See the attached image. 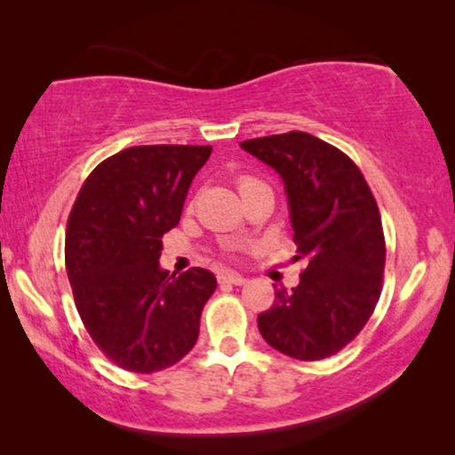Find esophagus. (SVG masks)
<instances>
[{
    "instance_id": "obj_1",
    "label": "esophagus",
    "mask_w": 455,
    "mask_h": 455,
    "mask_svg": "<svg viewBox=\"0 0 455 455\" xmlns=\"http://www.w3.org/2000/svg\"><path fill=\"white\" fill-rule=\"evenodd\" d=\"M248 282L246 277L238 275V273H221L220 283H234V285H244Z\"/></svg>"
}]
</instances>
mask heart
<instances>
[{
	"label": "heart",
	"mask_w": 455,
	"mask_h": 455,
	"mask_svg": "<svg viewBox=\"0 0 455 455\" xmlns=\"http://www.w3.org/2000/svg\"><path fill=\"white\" fill-rule=\"evenodd\" d=\"M252 182H254V180H248V178H246V180H242V182H240V188H242V186H246V184H252Z\"/></svg>",
	"instance_id": "obj_1"
}]
</instances>
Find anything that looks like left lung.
<instances>
[{
    "label": "left lung",
    "mask_w": 455,
    "mask_h": 455,
    "mask_svg": "<svg viewBox=\"0 0 455 455\" xmlns=\"http://www.w3.org/2000/svg\"><path fill=\"white\" fill-rule=\"evenodd\" d=\"M282 178L298 254L296 288H275L259 331L285 356L321 360L339 352L371 319L381 294L385 240L379 207L354 161L308 132L240 142Z\"/></svg>",
    "instance_id": "8db88e82"
}]
</instances>
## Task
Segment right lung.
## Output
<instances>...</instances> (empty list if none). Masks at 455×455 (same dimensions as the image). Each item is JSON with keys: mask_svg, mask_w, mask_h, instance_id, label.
Listing matches in <instances>:
<instances>
[{"mask_svg": "<svg viewBox=\"0 0 455 455\" xmlns=\"http://www.w3.org/2000/svg\"><path fill=\"white\" fill-rule=\"evenodd\" d=\"M209 155L192 145L124 148L95 167L72 207L66 269L78 315L126 371H164L196 344L217 279L201 267L170 275L159 257Z\"/></svg>", "mask_w": 455, "mask_h": 455, "instance_id": "right-lung-1", "label": "right lung"}]
</instances>
